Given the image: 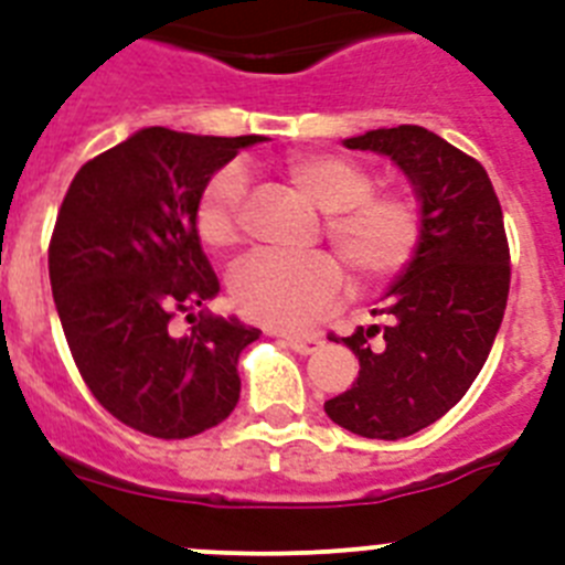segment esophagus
I'll return each mask as SVG.
<instances>
[{
  "mask_svg": "<svg viewBox=\"0 0 565 565\" xmlns=\"http://www.w3.org/2000/svg\"><path fill=\"white\" fill-rule=\"evenodd\" d=\"M282 339H286L291 351L302 353V356H308V353H317L319 348H322V339L313 337V333H282Z\"/></svg>",
  "mask_w": 565,
  "mask_h": 565,
  "instance_id": "34e87169",
  "label": "esophagus"
}]
</instances>
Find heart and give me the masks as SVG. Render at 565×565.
Returning <instances> with one entry per match:
<instances>
[{"mask_svg":"<svg viewBox=\"0 0 565 565\" xmlns=\"http://www.w3.org/2000/svg\"><path fill=\"white\" fill-rule=\"evenodd\" d=\"M294 186L326 209V237L359 286L387 282L411 266L424 237V209L407 189H373L376 174L356 158L299 152L286 161ZM248 183L223 167L203 186L194 228L212 248L234 246L243 232ZM232 299L243 317L274 328H302L331 311L342 294V268L331 254L288 257L257 252L232 271Z\"/></svg>","mask_w":565,"mask_h":565,"instance_id":"heart-1","label":"heart"}]
</instances>
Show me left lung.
<instances>
[{
  "label": "left lung",
  "instance_id": "obj_1",
  "mask_svg": "<svg viewBox=\"0 0 565 565\" xmlns=\"http://www.w3.org/2000/svg\"><path fill=\"white\" fill-rule=\"evenodd\" d=\"M344 147L393 158L424 209L422 246L373 311L384 322L342 337L356 382L326 402L344 430L396 441L450 413L481 373L507 311V228L487 169L430 129H371Z\"/></svg>",
  "mask_w": 565,
  "mask_h": 565
}]
</instances>
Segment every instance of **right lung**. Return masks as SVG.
<instances>
[{
	"label": "right lung",
	"mask_w": 565,
	"mask_h": 565,
	"mask_svg": "<svg viewBox=\"0 0 565 565\" xmlns=\"http://www.w3.org/2000/svg\"><path fill=\"white\" fill-rule=\"evenodd\" d=\"M257 141L149 127L84 163L64 194L47 248L64 337L96 402L143 436L192 438L237 407L239 351L259 331L201 311L221 282L194 209Z\"/></svg>",
	"instance_id": "right-lung-1"
}]
</instances>
